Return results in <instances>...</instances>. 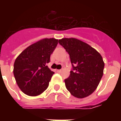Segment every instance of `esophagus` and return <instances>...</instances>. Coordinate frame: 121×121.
Returning <instances> with one entry per match:
<instances>
[{
	"mask_svg": "<svg viewBox=\"0 0 121 121\" xmlns=\"http://www.w3.org/2000/svg\"><path fill=\"white\" fill-rule=\"evenodd\" d=\"M56 71H57L58 73H61V69H57Z\"/></svg>",
	"mask_w": 121,
	"mask_h": 121,
	"instance_id": "1",
	"label": "esophagus"
}]
</instances>
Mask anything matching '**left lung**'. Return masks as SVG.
<instances>
[{"label": "left lung", "instance_id": "left-lung-1", "mask_svg": "<svg viewBox=\"0 0 121 121\" xmlns=\"http://www.w3.org/2000/svg\"><path fill=\"white\" fill-rule=\"evenodd\" d=\"M59 43L68 52L73 70L65 79V84L72 95L82 99L95 91L104 71L101 55L90 45L75 38H63Z\"/></svg>", "mask_w": 121, "mask_h": 121}]
</instances>
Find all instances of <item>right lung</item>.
<instances>
[{"instance_id": "right-lung-1", "label": "right lung", "mask_w": 121, "mask_h": 121, "mask_svg": "<svg viewBox=\"0 0 121 121\" xmlns=\"http://www.w3.org/2000/svg\"><path fill=\"white\" fill-rule=\"evenodd\" d=\"M58 40L43 39L20 54L13 65V74L20 89L28 96H37L47 89L54 73L47 64Z\"/></svg>"}]
</instances>
